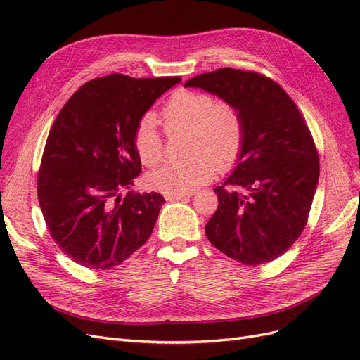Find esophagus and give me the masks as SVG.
Returning a JSON list of instances; mask_svg holds the SVG:
<instances>
[{"label":"esophagus","mask_w":360,"mask_h":360,"mask_svg":"<svg viewBox=\"0 0 360 360\" xmlns=\"http://www.w3.org/2000/svg\"><path fill=\"white\" fill-rule=\"evenodd\" d=\"M191 197V193H165V198L169 201H176V200H186Z\"/></svg>","instance_id":"esophagus-1"}]
</instances>
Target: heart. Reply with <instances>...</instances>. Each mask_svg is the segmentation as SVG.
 <instances>
[{
    "mask_svg": "<svg viewBox=\"0 0 360 360\" xmlns=\"http://www.w3.org/2000/svg\"><path fill=\"white\" fill-rule=\"evenodd\" d=\"M167 132L188 130L184 155L148 172L147 183L163 193H188L209 181L214 171L231 168L242 153L245 122L230 102L193 90H177L162 108ZM141 162L153 167L162 159L163 139L153 115L141 118L134 134Z\"/></svg>",
    "mask_w": 360,
    "mask_h": 360,
    "instance_id": "1",
    "label": "heart"
}]
</instances>
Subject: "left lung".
<instances>
[{"label": "left lung", "mask_w": 360, "mask_h": 360, "mask_svg": "<svg viewBox=\"0 0 360 360\" xmlns=\"http://www.w3.org/2000/svg\"><path fill=\"white\" fill-rule=\"evenodd\" d=\"M184 86L233 103L245 122L237 165L214 188L219 205L205 225L207 238L242 264L274 261L302 234L319 184V155L308 126L282 86L259 73L225 68Z\"/></svg>", "instance_id": "1"}]
</instances>
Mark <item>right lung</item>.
Segmentation results:
<instances>
[{
    "label": "right lung",
    "mask_w": 360,
    "mask_h": 360,
    "mask_svg": "<svg viewBox=\"0 0 360 360\" xmlns=\"http://www.w3.org/2000/svg\"><path fill=\"white\" fill-rule=\"evenodd\" d=\"M180 76L112 73L84 84L53 122L37 179L39 204L53 242L93 270L122 264L153 231L160 193L130 189L141 174L134 134Z\"/></svg>",
    "instance_id": "add662e5"
}]
</instances>
